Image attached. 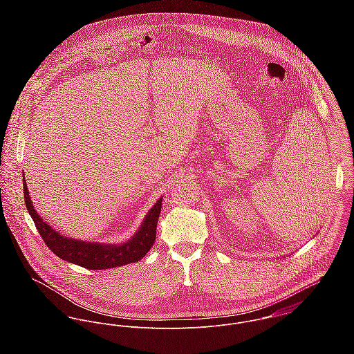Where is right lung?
<instances>
[{
  "label": "right lung",
  "mask_w": 354,
  "mask_h": 354,
  "mask_svg": "<svg viewBox=\"0 0 354 354\" xmlns=\"http://www.w3.org/2000/svg\"><path fill=\"white\" fill-rule=\"evenodd\" d=\"M23 191L26 207L45 244L49 247L51 252L68 263L77 264L87 270L120 267L142 260L153 245L156 223L162 208V198H159L149 209L140 227L128 241L121 244H103L82 241L58 233L37 212L27 189L26 178H23Z\"/></svg>",
  "instance_id": "add662e5"
}]
</instances>
